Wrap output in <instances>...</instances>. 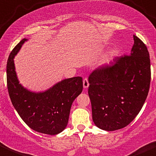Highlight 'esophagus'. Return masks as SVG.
Instances as JSON below:
<instances>
[{
  "label": "esophagus",
  "mask_w": 156,
  "mask_h": 156,
  "mask_svg": "<svg viewBox=\"0 0 156 156\" xmlns=\"http://www.w3.org/2000/svg\"><path fill=\"white\" fill-rule=\"evenodd\" d=\"M88 86H89L88 80H87V78H84V81H83V87H84V88H87Z\"/></svg>",
  "instance_id": "1"
}]
</instances>
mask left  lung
Masks as SVG:
<instances>
[{"label":"left lung","mask_w":156,"mask_h":156,"mask_svg":"<svg viewBox=\"0 0 156 156\" xmlns=\"http://www.w3.org/2000/svg\"><path fill=\"white\" fill-rule=\"evenodd\" d=\"M129 55L115 58L110 66L94 71L88 78V94L94 124L106 131L127 126L140 113L151 80L150 58L146 45L133 35Z\"/></svg>","instance_id":"8db88e82"}]
</instances>
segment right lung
<instances>
[{"instance_id": "1", "label": "right lung", "mask_w": 156, "mask_h": 156, "mask_svg": "<svg viewBox=\"0 0 156 156\" xmlns=\"http://www.w3.org/2000/svg\"><path fill=\"white\" fill-rule=\"evenodd\" d=\"M28 39H23L12 50L7 64V82L12 104L26 124L38 133L56 135L69 122L72 104L82 92L81 77L62 80L43 91H32L20 83L14 57Z\"/></svg>"}]
</instances>
